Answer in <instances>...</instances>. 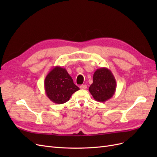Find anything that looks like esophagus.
Masks as SVG:
<instances>
[{
	"mask_svg": "<svg viewBox=\"0 0 157 157\" xmlns=\"http://www.w3.org/2000/svg\"><path fill=\"white\" fill-rule=\"evenodd\" d=\"M80 88L82 89V90H86L87 88V86L86 84H82L80 86Z\"/></svg>",
	"mask_w": 157,
	"mask_h": 157,
	"instance_id": "1",
	"label": "esophagus"
}]
</instances>
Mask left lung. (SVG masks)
<instances>
[{"label":"left lung","mask_w":157,"mask_h":157,"mask_svg":"<svg viewBox=\"0 0 157 157\" xmlns=\"http://www.w3.org/2000/svg\"><path fill=\"white\" fill-rule=\"evenodd\" d=\"M116 88V79L110 70L101 67L95 71L93 83L89 87V92L95 100L99 102L107 101L115 94Z\"/></svg>","instance_id":"8db88e82"}]
</instances>
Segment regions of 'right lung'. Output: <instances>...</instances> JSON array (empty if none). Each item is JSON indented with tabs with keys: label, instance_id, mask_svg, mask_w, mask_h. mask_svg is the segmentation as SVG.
Here are the masks:
<instances>
[{
	"label": "right lung",
	"instance_id": "right-lung-1",
	"mask_svg": "<svg viewBox=\"0 0 157 157\" xmlns=\"http://www.w3.org/2000/svg\"><path fill=\"white\" fill-rule=\"evenodd\" d=\"M44 85L47 97L56 104L68 101L72 94L80 90L74 84L67 70L60 66L52 69L46 75Z\"/></svg>",
	"mask_w": 157,
	"mask_h": 157
}]
</instances>
